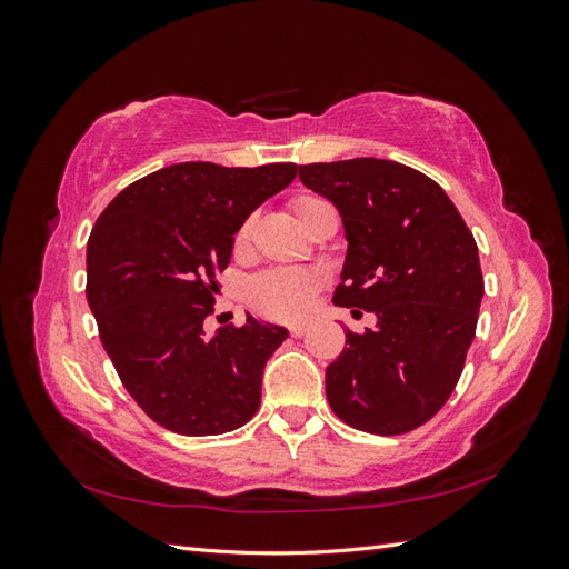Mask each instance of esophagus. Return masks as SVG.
I'll use <instances>...</instances> for the list:
<instances>
[{"label":"esophagus","instance_id":"esophagus-1","mask_svg":"<svg viewBox=\"0 0 569 569\" xmlns=\"http://www.w3.org/2000/svg\"><path fill=\"white\" fill-rule=\"evenodd\" d=\"M306 332H308V322H306V320L289 325V335H291V337H303Z\"/></svg>","mask_w":569,"mask_h":569}]
</instances>
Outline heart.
<instances>
[{
	"label": "heart",
	"mask_w": 569,
	"mask_h": 569,
	"mask_svg": "<svg viewBox=\"0 0 569 569\" xmlns=\"http://www.w3.org/2000/svg\"><path fill=\"white\" fill-rule=\"evenodd\" d=\"M325 203L318 197H297L291 201V211L303 222L316 206ZM249 226L242 230L247 237ZM322 284L320 272L316 270H299V268H274L251 282L249 297L258 313H263L274 320H299L311 311L313 299Z\"/></svg>",
	"instance_id": "1"
}]
</instances>
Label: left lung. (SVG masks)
I'll return each instance as SVG.
<instances>
[{
    "label": "left lung",
    "instance_id": "left-lung-1",
    "mask_svg": "<svg viewBox=\"0 0 569 569\" xmlns=\"http://www.w3.org/2000/svg\"><path fill=\"white\" fill-rule=\"evenodd\" d=\"M347 232L335 303L377 316L327 366L337 418L393 437L435 418L458 385L485 297L475 237L443 189L385 159L299 166ZM358 316L360 311H351Z\"/></svg>",
    "mask_w": 569,
    "mask_h": 569
}]
</instances>
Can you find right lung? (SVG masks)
Instances as JSON below:
<instances>
[{"mask_svg":"<svg viewBox=\"0 0 569 569\" xmlns=\"http://www.w3.org/2000/svg\"><path fill=\"white\" fill-rule=\"evenodd\" d=\"M295 163L187 161L128 184L88 239V303L120 382L184 437L232 432L261 403L263 368L287 339L247 313L206 332L234 234L295 180Z\"/></svg>","mask_w":569,"mask_h":569,"instance_id":"right-lung-1","label":"right lung"}]
</instances>
